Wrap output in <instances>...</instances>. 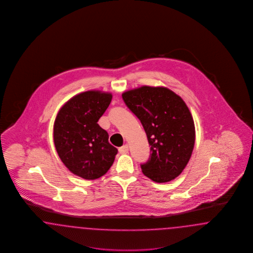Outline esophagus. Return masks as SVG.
<instances>
[{
	"label": "esophagus",
	"mask_w": 253,
	"mask_h": 253,
	"mask_svg": "<svg viewBox=\"0 0 253 253\" xmlns=\"http://www.w3.org/2000/svg\"><path fill=\"white\" fill-rule=\"evenodd\" d=\"M120 152L122 153V154H124V153H127V152H129V146L126 144V145H124V146H122V148H120Z\"/></svg>",
	"instance_id": "esophagus-1"
}]
</instances>
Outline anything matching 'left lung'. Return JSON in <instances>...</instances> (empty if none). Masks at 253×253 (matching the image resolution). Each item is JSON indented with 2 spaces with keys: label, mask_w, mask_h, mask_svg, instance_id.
Returning a JSON list of instances; mask_svg holds the SVG:
<instances>
[{
  "label": "left lung",
  "mask_w": 253,
  "mask_h": 253,
  "mask_svg": "<svg viewBox=\"0 0 253 253\" xmlns=\"http://www.w3.org/2000/svg\"><path fill=\"white\" fill-rule=\"evenodd\" d=\"M122 98L141 122L151 146L143 174L155 182L174 180L189 162L195 145V124L186 103L165 86L143 85L123 92Z\"/></svg>",
  "instance_id": "left-lung-1"
}]
</instances>
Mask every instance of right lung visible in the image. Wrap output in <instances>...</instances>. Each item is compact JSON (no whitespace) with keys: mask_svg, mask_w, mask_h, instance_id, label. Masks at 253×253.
<instances>
[{"mask_svg":"<svg viewBox=\"0 0 253 253\" xmlns=\"http://www.w3.org/2000/svg\"><path fill=\"white\" fill-rule=\"evenodd\" d=\"M110 92L88 90L73 96L57 113L53 142L66 168L85 180L103 176L118 153L98 121L112 101Z\"/></svg>","mask_w":253,"mask_h":253,"instance_id":"add662e5","label":"right lung"}]
</instances>
